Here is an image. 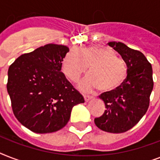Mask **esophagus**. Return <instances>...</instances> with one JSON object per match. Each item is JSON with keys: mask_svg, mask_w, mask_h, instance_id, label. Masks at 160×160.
Here are the masks:
<instances>
[{"mask_svg": "<svg viewBox=\"0 0 160 160\" xmlns=\"http://www.w3.org/2000/svg\"><path fill=\"white\" fill-rule=\"evenodd\" d=\"M84 98H85V100L87 102V101H89L90 100H91L93 98V96H91V95H84Z\"/></svg>", "mask_w": 160, "mask_h": 160, "instance_id": "obj_1", "label": "esophagus"}]
</instances>
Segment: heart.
<instances>
[{
  "label": "heart",
  "instance_id": "heart-1",
  "mask_svg": "<svg viewBox=\"0 0 160 160\" xmlns=\"http://www.w3.org/2000/svg\"><path fill=\"white\" fill-rule=\"evenodd\" d=\"M89 66L91 75L80 83L82 90L99 88L101 92H112L120 87L127 77L124 60L116 57L111 49L102 46L71 49L63 59L61 69L66 77L75 82Z\"/></svg>",
  "mask_w": 160,
  "mask_h": 160
}]
</instances>
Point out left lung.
Listing matches in <instances>:
<instances>
[{
	"mask_svg": "<svg viewBox=\"0 0 160 160\" xmlns=\"http://www.w3.org/2000/svg\"><path fill=\"white\" fill-rule=\"evenodd\" d=\"M108 45L126 64L127 77L116 90L100 95L105 110L101 116L95 118V124L103 131L119 134L133 128L148 110L154 87L153 70L140 51L121 42L111 41Z\"/></svg>",
	"mask_w": 160,
	"mask_h": 160,
	"instance_id": "8db88e82",
	"label": "left lung"
}]
</instances>
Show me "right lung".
Returning <instances> with one entry per match:
<instances>
[{
    "mask_svg": "<svg viewBox=\"0 0 160 160\" xmlns=\"http://www.w3.org/2000/svg\"><path fill=\"white\" fill-rule=\"evenodd\" d=\"M67 46L48 44L19 56L9 67L7 91L15 116L35 133L60 130L71 109L85 102L61 72Z\"/></svg>",
    "mask_w": 160,
    "mask_h": 160,
    "instance_id": "add662e5",
    "label": "right lung"
}]
</instances>
